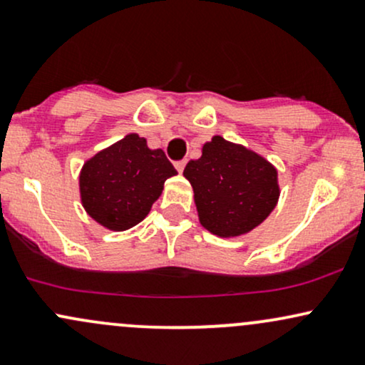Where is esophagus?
<instances>
[{
    "mask_svg": "<svg viewBox=\"0 0 365 365\" xmlns=\"http://www.w3.org/2000/svg\"><path fill=\"white\" fill-rule=\"evenodd\" d=\"M185 165H187V161H185V159H183V161H177V163H175V168H177L178 173H182L183 168H185Z\"/></svg>",
    "mask_w": 365,
    "mask_h": 365,
    "instance_id": "esophagus-1",
    "label": "esophagus"
}]
</instances>
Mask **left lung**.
<instances>
[{"label":"left lung","instance_id":"left-lung-1","mask_svg":"<svg viewBox=\"0 0 365 365\" xmlns=\"http://www.w3.org/2000/svg\"><path fill=\"white\" fill-rule=\"evenodd\" d=\"M183 177L194 188L199 223L212 235H247L273 212L279 199L278 170L255 150L215 135Z\"/></svg>","mask_w":365,"mask_h":365}]
</instances>
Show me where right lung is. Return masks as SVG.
<instances>
[{
	"mask_svg": "<svg viewBox=\"0 0 365 365\" xmlns=\"http://www.w3.org/2000/svg\"><path fill=\"white\" fill-rule=\"evenodd\" d=\"M177 170L161 149L132 132L96 153L78 175L81 202L96 223L110 232H125L149 215Z\"/></svg>",
	"mask_w": 365,
	"mask_h": 365,
	"instance_id": "add662e5",
	"label": "right lung"
}]
</instances>
